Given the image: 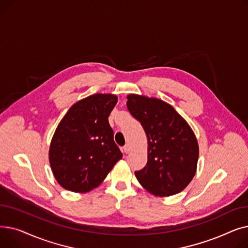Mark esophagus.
<instances>
[{
  "mask_svg": "<svg viewBox=\"0 0 248 248\" xmlns=\"http://www.w3.org/2000/svg\"><path fill=\"white\" fill-rule=\"evenodd\" d=\"M123 150H124V152L125 154H128L129 152L132 151V148H131V146H129V145H125V146L123 148Z\"/></svg>",
  "mask_w": 248,
  "mask_h": 248,
  "instance_id": "34e87169",
  "label": "esophagus"
}]
</instances>
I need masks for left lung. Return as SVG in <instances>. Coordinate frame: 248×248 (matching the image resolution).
<instances>
[{"mask_svg":"<svg viewBox=\"0 0 248 248\" xmlns=\"http://www.w3.org/2000/svg\"><path fill=\"white\" fill-rule=\"evenodd\" d=\"M128 111L148 138V163L135 172L140 184L155 196L183 191L196 174L199 146L188 123L170 104L154 97L128 94Z\"/></svg>","mask_w":248,"mask_h":248,"instance_id":"1","label":"left lung"}]
</instances>
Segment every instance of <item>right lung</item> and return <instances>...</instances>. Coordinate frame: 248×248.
<instances>
[{"label": "right lung", "mask_w": 248, "mask_h": 248, "mask_svg": "<svg viewBox=\"0 0 248 248\" xmlns=\"http://www.w3.org/2000/svg\"><path fill=\"white\" fill-rule=\"evenodd\" d=\"M114 94L96 93L74 103L59 123L49 149V162L58 183L86 193L106 179L123 154L113 140L108 116Z\"/></svg>", "instance_id": "obj_1"}]
</instances>
